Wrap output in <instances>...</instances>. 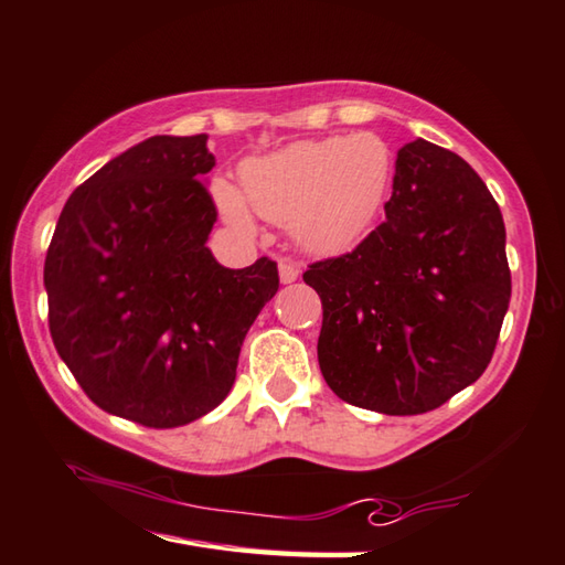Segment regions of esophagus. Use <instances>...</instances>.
I'll return each instance as SVG.
<instances>
[{
    "mask_svg": "<svg viewBox=\"0 0 565 565\" xmlns=\"http://www.w3.org/2000/svg\"><path fill=\"white\" fill-rule=\"evenodd\" d=\"M299 266L296 264H291V262H281L279 264V279H281V284H291V281H296L299 279Z\"/></svg>",
    "mask_w": 565,
    "mask_h": 565,
    "instance_id": "1",
    "label": "esophagus"
}]
</instances>
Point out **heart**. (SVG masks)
Here are the masks:
<instances>
[{"instance_id": "obj_1", "label": "heart", "mask_w": 565, "mask_h": 565, "mask_svg": "<svg viewBox=\"0 0 565 565\" xmlns=\"http://www.w3.org/2000/svg\"><path fill=\"white\" fill-rule=\"evenodd\" d=\"M395 158L375 132L299 140L239 170L242 192L227 180L212 182L224 222L249 232L253 207L274 224H291L309 252L335 254L361 239L390 192Z\"/></svg>"}]
</instances>
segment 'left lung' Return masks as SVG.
Returning a JSON list of instances; mask_svg holds the SVG:
<instances>
[{"instance_id":"obj_1","label":"left lung","mask_w":565,"mask_h":565,"mask_svg":"<svg viewBox=\"0 0 565 565\" xmlns=\"http://www.w3.org/2000/svg\"><path fill=\"white\" fill-rule=\"evenodd\" d=\"M303 281L323 303L328 387L355 407L423 415L494 355L511 299L504 220L457 152L417 138L397 150L385 220Z\"/></svg>"}]
</instances>
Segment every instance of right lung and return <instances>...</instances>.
Wrapping results in <instances>:
<instances>
[{
	"mask_svg": "<svg viewBox=\"0 0 565 565\" xmlns=\"http://www.w3.org/2000/svg\"><path fill=\"white\" fill-rule=\"evenodd\" d=\"M207 136H152L78 184L44 262L61 361L106 413L168 429L230 395L276 262L227 269L207 237Z\"/></svg>",
	"mask_w": 565,
	"mask_h": 565,
	"instance_id": "1",
	"label": "right lung"
}]
</instances>
